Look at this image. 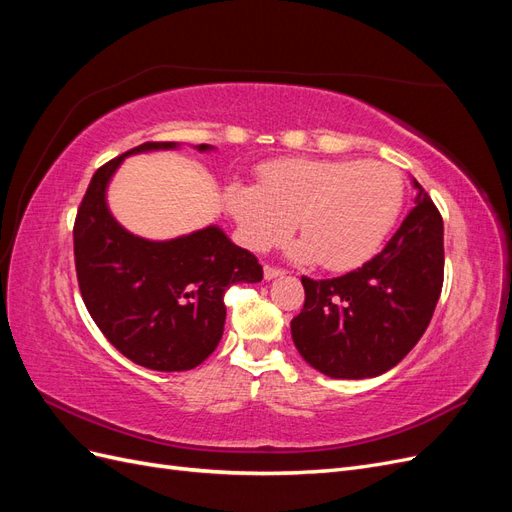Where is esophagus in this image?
I'll return each mask as SVG.
<instances>
[{
    "instance_id": "esophagus-1",
    "label": "esophagus",
    "mask_w": 512,
    "mask_h": 512,
    "mask_svg": "<svg viewBox=\"0 0 512 512\" xmlns=\"http://www.w3.org/2000/svg\"><path fill=\"white\" fill-rule=\"evenodd\" d=\"M280 275H284V271L282 269H275V267H265V280H275V277H280Z\"/></svg>"
}]
</instances>
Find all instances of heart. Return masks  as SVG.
Listing matches in <instances>:
<instances>
[{
	"label": "heart",
	"mask_w": 512,
	"mask_h": 512,
	"mask_svg": "<svg viewBox=\"0 0 512 512\" xmlns=\"http://www.w3.org/2000/svg\"><path fill=\"white\" fill-rule=\"evenodd\" d=\"M404 200L395 168L380 162L277 160L258 185L232 181L224 205L252 252L280 245L297 226L290 256L327 271L361 267L389 235Z\"/></svg>",
	"instance_id": "heart-1"
}]
</instances>
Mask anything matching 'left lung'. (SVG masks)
Instances as JSON below:
<instances>
[{
  "label": "left lung",
  "instance_id": "obj_1",
  "mask_svg": "<svg viewBox=\"0 0 512 512\" xmlns=\"http://www.w3.org/2000/svg\"><path fill=\"white\" fill-rule=\"evenodd\" d=\"M416 207L384 250L333 280L301 277L305 305L292 318V342L320 374L376 378L418 344L444 280V224L421 183Z\"/></svg>",
  "mask_w": 512,
  "mask_h": 512
}]
</instances>
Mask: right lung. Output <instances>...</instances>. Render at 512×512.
<instances>
[{
  "mask_svg": "<svg viewBox=\"0 0 512 512\" xmlns=\"http://www.w3.org/2000/svg\"><path fill=\"white\" fill-rule=\"evenodd\" d=\"M179 147L143 143L98 168L74 222L76 277L91 318L126 359L153 371L203 363L224 333L226 290L262 280L256 256L218 224L153 241L123 228L108 209V185L123 160Z\"/></svg>",
  "mask_w": 512,
  "mask_h": 512,
  "instance_id": "add662e5",
  "label": "right lung"
}]
</instances>
